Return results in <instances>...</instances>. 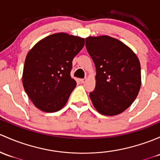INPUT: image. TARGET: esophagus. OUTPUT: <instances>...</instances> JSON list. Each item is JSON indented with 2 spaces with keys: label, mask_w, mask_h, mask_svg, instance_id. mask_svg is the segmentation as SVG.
<instances>
[{
  "label": "esophagus",
  "mask_w": 160,
  "mask_h": 160,
  "mask_svg": "<svg viewBox=\"0 0 160 160\" xmlns=\"http://www.w3.org/2000/svg\"><path fill=\"white\" fill-rule=\"evenodd\" d=\"M86 80H87V79H80V83H84L85 82H86Z\"/></svg>",
  "instance_id": "1"
}]
</instances>
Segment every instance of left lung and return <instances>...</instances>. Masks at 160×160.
Returning <instances> with one entry per match:
<instances>
[{
	"label": "left lung",
	"instance_id": "obj_1",
	"mask_svg": "<svg viewBox=\"0 0 160 160\" xmlns=\"http://www.w3.org/2000/svg\"><path fill=\"white\" fill-rule=\"evenodd\" d=\"M86 48L96 67V87L90 97L106 116L120 114L137 98L141 86L139 59L119 40L109 36L86 38Z\"/></svg>",
	"mask_w": 160,
	"mask_h": 160
}]
</instances>
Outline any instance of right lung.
Returning a JSON list of instances; mask_svg holds the SVG:
<instances>
[{"label":"right lung","instance_id":"add662e5","mask_svg":"<svg viewBox=\"0 0 160 160\" xmlns=\"http://www.w3.org/2000/svg\"><path fill=\"white\" fill-rule=\"evenodd\" d=\"M83 46V38L58 33L40 40L28 52L23 86L39 110L57 112L67 103L77 85L70 76L72 61Z\"/></svg>","mask_w":160,"mask_h":160}]
</instances>
